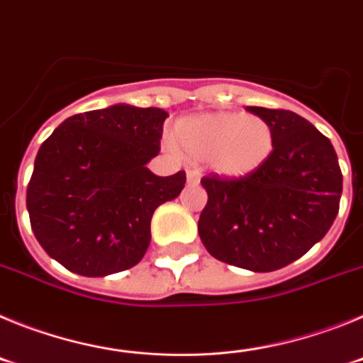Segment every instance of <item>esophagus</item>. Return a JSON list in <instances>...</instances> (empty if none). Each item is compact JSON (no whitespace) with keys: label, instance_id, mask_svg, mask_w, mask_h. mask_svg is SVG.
I'll return each instance as SVG.
<instances>
[{"label":"esophagus","instance_id":"34e87169","mask_svg":"<svg viewBox=\"0 0 363 363\" xmlns=\"http://www.w3.org/2000/svg\"><path fill=\"white\" fill-rule=\"evenodd\" d=\"M187 184L189 185L200 184V172H198V169H191V167H189V169H187Z\"/></svg>","mask_w":363,"mask_h":363}]
</instances>
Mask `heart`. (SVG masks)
Listing matches in <instances>:
<instances>
[{
  "label": "heart",
  "mask_w": 363,
  "mask_h": 363,
  "mask_svg": "<svg viewBox=\"0 0 363 363\" xmlns=\"http://www.w3.org/2000/svg\"><path fill=\"white\" fill-rule=\"evenodd\" d=\"M174 142L191 158L207 160L218 176L240 179L255 174L271 158L274 133L259 116L207 112L178 121Z\"/></svg>",
  "instance_id": "b5f03b06"
}]
</instances>
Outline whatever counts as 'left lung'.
I'll use <instances>...</instances> for the list:
<instances>
[{
    "label": "left lung",
    "mask_w": 363,
    "mask_h": 363,
    "mask_svg": "<svg viewBox=\"0 0 363 363\" xmlns=\"http://www.w3.org/2000/svg\"><path fill=\"white\" fill-rule=\"evenodd\" d=\"M274 133L271 158L255 174L201 178L207 205L198 220L205 249L220 262L271 272L301 258L331 229L342 171L329 138L284 108L247 107Z\"/></svg>",
    "instance_id": "obj_1"
}]
</instances>
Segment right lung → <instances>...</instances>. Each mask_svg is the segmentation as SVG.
I'll return each mask as SVG.
<instances>
[{
    "instance_id": "add662e5",
    "label": "right lung",
    "mask_w": 363,
    "mask_h": 363,
    "mask_svg": "<svg viewBox=\"0 0 363 363\" xmlns=\"http://www.w3.org/2000/svg\"><path fill=\"white\" fill-rule=\"evenodd\" d=\"M167 116L111 105L67 118L41 143L27 209L50 258L82 277H107L143 258L154 211L185 185L184 171L162 178L147 169Z\"/></svg>"
}]
</instances>
